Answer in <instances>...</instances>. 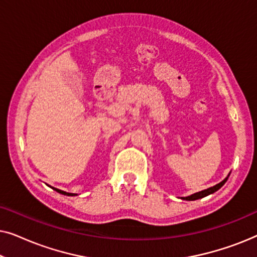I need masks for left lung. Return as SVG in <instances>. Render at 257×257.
<instances>
[{
    "mask_svg": "<svg viewBox=\"0 0 257 257\" xmlns=\"http://www.w3.org/2000/svg\"><path fill=\"white\" fill-rule=\"evenodd\" d=\"M230 174V173H229ZM229 174L227 175L226 178L223 179L222 181L219 182V184L213 186V187H209L207 189H203L201 192H198V193H194V194L192 195H188V196H184V198H181V200H187V201H194V200H198V199H201V198H205V196L209 195V194H213V193H215L216 191H219V189L222 187V186L226 184V181L228 180V177H229Z\"/></svg>",
    "mask_w": 257,
    "mask_h": 257,
    "instance_id": "1",
    "label": "left lung"
}]
</instances>
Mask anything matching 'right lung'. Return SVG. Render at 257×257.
<instances>
[{"label": "right lung", "instance_id": "add662e5", "mask_svg": "<svg viewBox=\"0 0 257 257\" xmlns=\"http://www.w3.org/2000/svg\"><path fill=\"white\" fill-rule=\"evenodd\" d=\"M51 187V186H50ZM52 189H55L56 192H58V193H61V194H63V195H68V196H75V195H77V194H75V193H68V192H64V191H61V189H58V188H55V187H51Z\"/></svg>", "mask_w": 257, "mask_h": 257}]
</instances>
